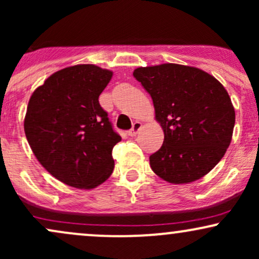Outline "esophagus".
<instances>
[{"label":"esophagus","instance_id":"1","mask_svg":"<svg viewBox=\"0 0 259 259\" xmlns=\"http://www.w3.org/2000/svg\"><path fill=\"white\" fill-rule=\"evenodd\" d=\"M142 124L140 123V121H135V123L133 124V127L129 130V135L130 136H136L138 135V133L140 132V129H141Z\"/></svg>","mask_w":259,"mask_h":259}]
</instances>
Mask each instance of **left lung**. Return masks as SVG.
<instances>
[{
	"label": "left lung",
	"instance_id": "8db88e82",
	"mask_svg": "<svg viewBox=\"0 0 259 259\" xmlns=\"http://www.w3.org/2000/svg\"><path fill=\"white\" fill-rule=\"evenodd\" d=\"M133 75L151 95L164 141L150 156L160 179L187 184L209 173L233 138L235 109L214 76L190 65L140 67Z\"/></svg>",
	"mask_w": 259,
	"mask_h": 259
}]
</instances>
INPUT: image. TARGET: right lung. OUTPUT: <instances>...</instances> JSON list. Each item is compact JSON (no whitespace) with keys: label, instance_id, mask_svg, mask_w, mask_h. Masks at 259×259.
Returning <instances> with one entry per match:
<instances>
[{"label":"right lung","instance_id":"1","mask_svg":"<svg viewBox=\"0 0 259 259\" xmlns=\"http://www.w3.org/2000/svg\"><path fill=\"white\" fill-rule=\"evenodd\" d=\"M112 75L95 64L72 65L29 100L24 132L32 152L52 177L76 189H95L114 168L112 150L121 138L99 102Z\"/></svg>","mask_w":259,"mask_h":259}]
</instances>
